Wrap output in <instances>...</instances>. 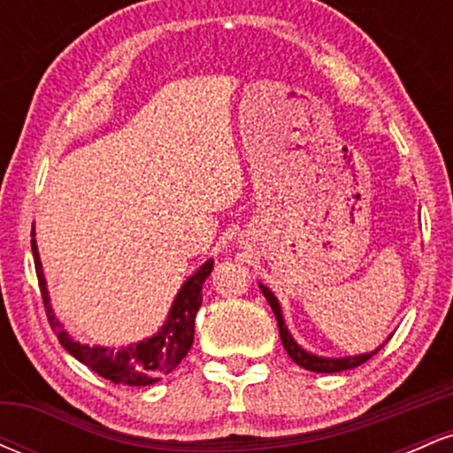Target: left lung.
<instances>
[{
	"label": "left lung",
	"mask_w": 453,
	"mask_h": 453,
	"mask_svg": "<svg viewBox=\"0 0 453 453\" xmlns=\"http://www.w3.org/2000/svg\"><path fill=\"white\" fill-rule=\"evenodd\" d=\"M259 289H262L264 298L268 300L270 309H273L274 317H277V324H279V334H280V341H283V347L285 351H288V356L292 357V360L298 364V366L306 368V371H313V372H341V371H349V368H356L364 364L366 360H371L375 353L381 349V347H377L375 351L371 353H360V356H347V357H321V356H315V353L303 349V347L298 345V342L294 341V336L289 334L288 326H285V319H283V313H280V304L277 300V296H274L266 285L259 283Z\"/></svg>",
	"instance_id": "1"
}]
</instances>
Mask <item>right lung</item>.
Segmentation results:
<instances>
[{"instance_id":"right-lung-1","label":"right lung","mask_w":453,"mask_h":453,"mask_svg":"<svg viewBox=\"0 0 453 453\" xmlns=\"http://www.w3.org/2000/svg\"><path fill=\"white\" fill-rule=\"evenodd\" d=\"M31 236H34V232H31ZM31 251H34L35 274H38L46 317H49V324L55 330L57 339H59L64 349L70 356H74L78 362L89 366L100 377L108 379L112 383H123V386H153L161 377L173 372L180 364V360L187 356V351L191 349L196 332V315L202 306V285L209 279L212 264H215L212 259L202 264L185 280L183 288L176 294L168 319H165V324L153 336L134 342V345L114 349V347L82 345V342L74 341L67 334L61 321L55 317L53 306H50L49 289H46L42 262H40L35 238H31Z\"/></svg>"}]
</instances>
